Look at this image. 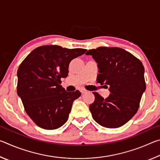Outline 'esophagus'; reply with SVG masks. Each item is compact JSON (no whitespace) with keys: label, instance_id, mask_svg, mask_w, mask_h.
Instances as JSON below:
<instances>
[{"label":"esophagus","instance_id":"34e87169","mask_svg":"<svg viewBox=\"0 0 160 160\" xmlns=\"http://www.w3.org/2000/svg\"><path fill=\"white\" fill-rule=\"evenodd\" d=\"M87 92H88V91H87L86 90H84V89H82V90H81V93H82V94H85V93H86Z\"/></svg>","mask_w":160,"mask_h":160}]
</instances>
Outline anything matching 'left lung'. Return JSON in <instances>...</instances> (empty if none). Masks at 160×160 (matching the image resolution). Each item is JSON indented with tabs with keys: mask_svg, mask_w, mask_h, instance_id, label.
Returning a JSON list of instances; mask_svg holds the SVG:
<instances>
[{
	"mask_svg": "<svg viewBox=\"0 0 160 160\" xmlns=\"http://www.w3.org/2000/svg\"><path fill=\"white\" fill-rule=\"evenodd\" d=\"M97 63V82L109 88V96L104 99L94 92L90 110L94 121L102 126H122L136 113L145 91V68L131 53L117 47H99L86 52Z\"/></svg>",
	"mask_w": 160,
	"mask_h": 160,
	"instance_id": "8db88e82",
	"label": "left lung"
}]
</instances>
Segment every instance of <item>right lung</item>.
<instances>
[{
  "mask_svg": "<svg viewBox=\"0 0 160 160\" xmlns=\"http://www.w3.org/2000/svg\"><path fill=\"white\" fill-rule=\"evenodd\" d=\"M85 51L43 46L32 51L19 66L18 95L27 113L40 128H58L68 119L72 102L81 93L66 92L60 85L61 79L68 76L70 62Z\"/></svg>",
  "mask_w": 160,
  "mask_h": 160,
  "instance_id": "add662e5",
  "label": "right lung"
}]
</instances>
